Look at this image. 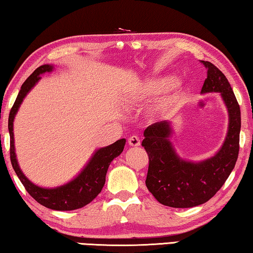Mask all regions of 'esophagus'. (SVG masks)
<instances>
[{
    "label": "esophagus",
    "mask_w": 253,
    "mask_h": 253,
    "mask_svg": "<svg viewBox=\"0 0 253 253\" xmlns=\"http://www.w3.org/2000/svg\"><path fill=\"white\" fill-rule=\"evenodd\" d=\"M127 142H129V145L132 147L140 146V139L137 135H131V137L127 139Z\"/></svg>",
    "instance_id": "34e87169"
}]
</instances>
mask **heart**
<instances>
[{"instance_id":"heart-1","label":"heart","mask_w":253,"mask_h":253,"mask_svg":"<svg viewBox=\"0 0 253 253\" xmlns=\"http://www.w3.org/2000/svg\"><path fill=\"white\" fill-rule=\"evenodd\" d=\"M169 83V78H153V79H148L141 84V87H140V94L145 97L158 96L165 90ZM182 88H183V83H182V81H174L172 84V90L174 91V94L170 95L169 98L164 100V102H162L161 104H158L154 107V115L164 116L169 113L177 102Z\"/></svg>"}]
</instances>
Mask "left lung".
I'll use <instances>...</instances> for the list:
<instances>
[{
  "label": "left lung",
  "instance_id": "1",
  "mask_svg": "<svg viewBox=\"0 0 253 253\" xmlns=\"http://www.w3.org/2000/svg\"><path fill=\"white\" fill-rule=\"evenodd\" d=\"M203 63L208 71L201 94L219 92L228 112L227 134L220 149L206 161L189 162L178 156L170 141L173 129L169 121L151 124L143 132L142 147L149 157L146 185L158 203L173 208L207 203L230 176L239 156V103L224 73L211 62Z\"/></svg>",
  "mask_w": 253,
  "mask_h": 253
}]
</instances>
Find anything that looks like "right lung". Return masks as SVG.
Masks as SVG:
<instances>
[{
    "instance_id": "add662e5",
    "label": "right lung",
    "mask_w": 253,
    "mask_h": 253,
    "mask_svg": "<svg viewBox=\"0 0 253 253\" xmlns=\"http://www.w3.org/2000/svg\"><path fill=\"white\" fill-rule=\"evenodd\" d=\"M54 67L52 64H44L37 68L22 84L17 99L10 111L9 115V133H10V158L11 164L17 174L19 180L25 186L27 192L32 196L38 204L53 211H75L84 206L91 203L98 193L102 191L105 184V178L111 162L124 149L126 139H120L110 146L97 149L92 154L91 158L84 167L78 175L68 182L67 184L56 186V188H42L34 184L32 181L26 177L22 173L20 166L18 164L17 155L14 148V135H13V121L17 115L19 107L25 99L27 94L36 86V84L42 79L41 75L46 72H52Z\"/></svg>"
}]
</instances>
